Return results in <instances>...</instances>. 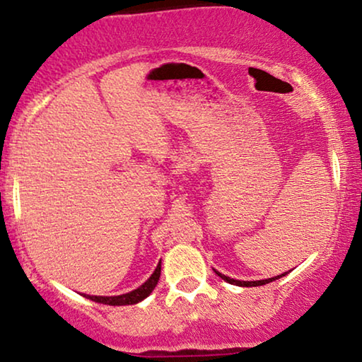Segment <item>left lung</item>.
<instances>
[{
    "mask_svg": "<svg viewBox=\"0 0 362 362\" xmlns=\"http://www.w3.org/2000/svg\"><path fill=\"white\" fill-rule=\"evenodd\" d=\"M215 273L218 274V276H220L221 279H225V281H228L230 285H237V286H262V285H267V283H269V281H274V279H278V278L285 276V274H286V273H283V274H278V276H274V278L259 279V281H238V279L228 278V276H225V274H221V273H218V272H215Z\"/></svg>",
    "mask_w": 362,
    "mask_h": 362,
    "instance_id": "obj_1",
    "label": "left lung"
}]
</instances>
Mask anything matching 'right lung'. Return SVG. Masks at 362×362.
Segmentation results:
<instances>
[{
  "label": "right lung",
  "instance_id": "obj_1",
  "mask_svg": "<svg viewBox=\"0 0 362 362\" xmlns=\"http://www.w3.org/2000/svg\"><path fill=\"white\" fill-rule=\"evenodd\" d=\"M158 278H160V263L157 264L156 272L152 273V276L144 283L142 286H139L137 290H134L131 293H125V295L120 296H86L89 298L90 301L95 303H103V305H109V306H124V305H136V303L142 301L144 298H147L151 295L153 288L157 286Z\"/></svg>",
  "mask_w": 362,
  "mask_h": 362
}]
</instances>
